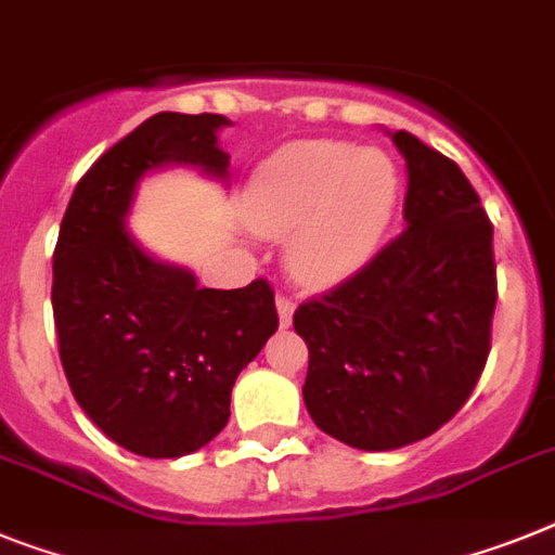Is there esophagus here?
<instances>
[{"mask_svg": "<svg viewBox=\"0 0 555 555\" xmlns=\"http://www.w3.org/2000/svg\"><path fill=\"white\" fill-rule=\"evenodd\" d=\"M276 310H279V321H282V327H287V324H291V319H293V310H296L293 299H287L285 293H279Z\"/></svg>", "mask_w": 555, "mask_h": 555, "instance_id": "34e87169", "label": "esophagus"}]
</instances>
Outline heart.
<instances>
[{
  "instance_id": "obj_1",
  "label": "heart",
  "mask_w": 555,
  "mask_h": 555,
  "mask_svg": "<svg viewBox=\"0 0 555 555\" xmlns=\"http://www.w3.org/2000/svg\"><path fill=\"white\" fill-rule=\"evenodd\" d=\"M398 169L378 149L301 141L279 149L245 191V220L286 236L287 270L305 285H335L378 250L398 206Z\"/></svg>"
}]
</instances>
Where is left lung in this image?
I'll list each match as a JSON object with an SVG mask.
<instances>
[{
  "mask_svg": "<svg viewBox=\"0 0 555 555\" xmlns=\"http://www.w3.org/2000/svg\"><path fill=\"white\" fill-rule=\"evenodd\" d=\"M392 141L406 157V231L293 313L310 349L307 412L364 451L417 443L463 409L496 305L493 228L468 177L403 129Z\"/></svg>",
  "mask_w": 555,
  "mask_h": 555,
  "instance_id": "obj_1",
  "label": "left lung"
}]
</instances>
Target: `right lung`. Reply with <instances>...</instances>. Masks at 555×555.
<instances>
[{"label":"right lung","mask_w":555,"mask_h":555,"mask_svg":"<svg viewBox=\"0 0 555 555\" xmlns=\"http://www.w3.org/2000/svg\"><path fill=\"white\" fill-rule=\"evenodd\" d=\"M222 115L157 112L78 180L53 254L59 356L78 406L141 457L203 449L231 417V389L279 315L264 279L236 291L199 287L127 228L134 189L171 163L228 175Z\"/></svg>","instance_id":"right-lung-1"}]
</instances>
